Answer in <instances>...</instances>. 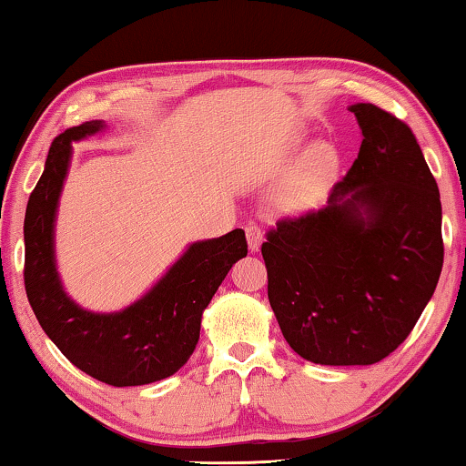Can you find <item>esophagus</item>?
<instances>
[{
	"mask_svg": "<svg viewBox=\"0 0 466 466\" xmlns=\"http://www.w3.org/2000/svg\"><path fill=\"white\" fill-rule=\"evenodd\" d=\"M245 232H247L248 251H251V253L259 251V247H261V242H263V232H261V228H259V226H255V224H248Z\"/></svg>",
	"mask_w": 466,
	"mask_h": 466,
	"instance_id": "obj_1",
	"label": "esophagus"
}]
</instances>
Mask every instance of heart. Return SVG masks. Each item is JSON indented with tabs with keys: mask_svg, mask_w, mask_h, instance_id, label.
Masks as SVG:
<instances>
[{
	"mask_svg": "<svg viewBox=\"0 0 466 466\" xmlns=\"http://www.w3.org/2000/svg\"><path fill=\"white\" fill-rule=\"evenodd\" d=\"M339 169L337 152L316 144L297 158L274 194V205L282 213H305L320 203L335 182Z\"/></svg>",
	"mask_w": 466,
	"mask_h": 466,
	"instance_id": "heart-1",
	"label": "heart"
}]
</instances>
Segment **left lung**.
<instances>
[{"label": "left lung", "mask_w": 466, "mask_h": 466, "mask_svg": "<svg viewBox=\"0 0 466 466\" xmlns=\"http://www.w3.org/2000/svg\"><path fill=\"white\" fill-rule=\"evenodd\" d=\"M362 146L329 205L278 221L261 255L287 343L322 366L377 364L419 322L443 266L441 200L412 129L351 104Z\"/></svg>", "instance_id": "obj_1"}]
</instances>
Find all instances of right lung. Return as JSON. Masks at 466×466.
<instances>
[{"instance_id":"add662e5","label":"right lung","mask_w":466,"mask_h":466,"mask_svg":"<svg viewBox=\"0 0 466 466\" xmlns=\"http://www.w3.org/2000/svg\"><path fill=\"white\" fill-rule=\"evenodd\" d=\"M104 127V121H87L66 129L50 146L25 215V289L41 329L79 370L113 387L148 385L188 362L203 311L230 268L247 257V238L236 228L219 238L192 242L161 280L125 309H83L62 287L54 228L71 144Z\"/></svg>"}]
</instances>
